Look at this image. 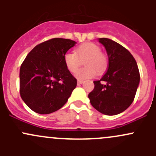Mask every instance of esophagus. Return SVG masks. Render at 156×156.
<instances>
[{
	"label": "esophagus",
	"instance_id": "1",
	"mask_svg": "<svg viewBox=\"0 0 156 156\" xmlns=\"http://www.w3.org/2000/svg\"><path fill=\"white\" fill-rule=\"evenodd\" d=\"M83 82H84V81H83L82 80H78V85H79V84H81Z\"/></svg>",
	"mask_w": 156,
	"mask_h": 156
}]
</instances>
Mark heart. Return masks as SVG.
Masks as SVG:
<instances>
[{"mask_svg":"<svg viewBox=\"0 0 156 156\" xmlns=\"http://www.w3.org/2000/svg\"><path fill=\"white\" fill-rule=\"evenodd\" d=\"M63 59L66 68L72 73L76 72L82 61H84V68L75 74V77L80 80L93 78L97 75V72L102 74L107 68L108 64L107 58L101 53L100 47L90 42L78 46L75 53H66Z\"/></svg>","mask_w":156,"mask_h":156,"instance_id":"obj_1","label":"heart"}]
</instances>
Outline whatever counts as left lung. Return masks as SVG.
Returning <instances> with one entry per match:
<instances>
[{
	"label": "left lung",
	"instance_id": "1",
	"mask_svg": "<svg viewBox=\"0 0 156 156\" xmlns=\"http://www.w3.org/2000/svg\"><path fill=\"white\" fill-rule=\"evenodd\" d=\"M98 41L106 48L108 67L100 81H94V88L88 98L97 111L115 115L133 103L140 84L139 69L133 56L123 46L106 37Z\"/></svg>",
	"mask_w": 156,
	"mask_h": 156
}]
</instances>
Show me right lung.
<instances>
[{"label": "right lung", "instance_id": "obj_1", "mask_svg": "<svg viewBox=\"0 0 156 156\" xmlns=\"http://www.w3.org/2000/svg\"><path fill=\"white\" fill-rule=\"evenodd\" d=\"M76 42L53 38L34 47L20 71V96L32 111L50 114L66 103L77 80L66 68L64 55Z\"/></svg>", "mask_w": 156, "mask_h": 156}]
</instances>
